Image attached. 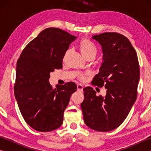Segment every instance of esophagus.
I'll return each mask as SVG.
<instances>
[{
	"instance_id": "obj_1",
	"label": "esophagus",
	"mask_w": 151,
	"mask_h": 151,
	"mask_svg": "<svg viewBox=\"0 0 151 151\" xmlns=\"http://www.w3.org/2000/svg\"><path fill=\"white\" fill-rule=\"evenodd\" d=\"M77 91H83V86L81 84L77 85Z\"/></svg>"
}]
</instances>
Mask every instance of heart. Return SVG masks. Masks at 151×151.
Segmentation results:
<instances>
[{
	"instance_id": "obj_1",
	"label": "heart",
	"mask_w": 151,
	"mask_h": 151,
	"mask_svg": "<svg viewBox=\"0 0 151 151\" xmlns=\"http://www.w3.org/2000/svg\"><path fill=\"white\" fill-rule=\"evenodd\" d=\"M80 49L83 55L86 58L91 54H96L97 52V49H96L94 44H93L91 41L88 40H82L80 43ZM78 77L81 81H83L85 79V75L81 74L79 75Z\"/></svg>"
}]
</instances>
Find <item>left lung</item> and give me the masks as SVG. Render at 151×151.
Instances as JSON below:
<instances>
[{
    "label": "left lung",
    "instance_id": "left-lung-1",
    "mask_svg": "<svg viewBox=\"0 0 151 151\" xmlns=\"http://www.w3.org/2000/svg\"><path fill=\"white\" fill-rule=\"evenodd\" d=\"M92 39L101 45L103 53V62L92 84L104 86L106 95L97 96L91 87L84 88L81 108L89 128L109 132L123 123L136 100L139 65L135 49L122 34L105 32Z\"/></svg>",
    "mask_w": 151,
    "mask_h": 151
}]
</instances>
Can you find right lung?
<instances>
[{"instance_id":"add662e5","label":"right lung","mask_w":151,"mask_h":151,"mask_svg":"<svg viewBox=\"0 0 151 151\" xmlns=\"http://www.w3.org/2000/svg\"><path fill=\"white\" fill-rule=\"evenodd\" d=\"M76 37L57 28H48L25 47L17 60L14 94L24 121L39 132L61 126L70 97L76 91L74 82L49 83L50 73L62 68L69 45Z\"/></svg>"}]
</instances>
